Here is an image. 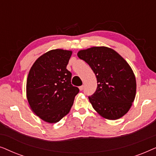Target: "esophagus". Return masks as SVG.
<instances>
[{"mask_svg":"<svg viewBox=\"0 0 156 156\" xmlns=\"http://www.w3.org/2000/svg\"><path fill=\"white\" fill-rule=\"evenodd\" d=\"M79 89H80V91H82L84 89V85H82V86L79 87Z\"/></svg>","mask_w":156,"mask_h":156,"instance_id":"1","label":"esophagus"}]
</instances>
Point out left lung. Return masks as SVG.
<instances>
[{
  "label": "left lung",
  "instance_id": "1",
  "mask_svg": "<svg viewBox=\"0 0 156 156\" xmlns=\"http://www.w3.org/2000/svg\"><path fill=\"white\" fill-rule=\"evenodd\" d=\"M77 55L90 66L97 76V90L89 97L94 109L108 120L124 116L136 92L135 75L127 62L106 47H92L79 51Z\"/></svg>",
  "mask_w": 156,
  "mask_h": 156
}]
</instances>
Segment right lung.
Returning a JSON list of instances; mask_svg holds the SVG:
<instances>
[{
	"instance_id": "add662e5",
	"label": "right lung",
	"mask_w": 156,
	"mask_h": 156,
	"mask_svg": "<svg viewBox=\"0 0 156 156\" xmlns=\"http://www.w3.org/2000/svg\"><path fill=\"white\" fill-rule=\"evenodd\" d=\"M72 52L56 49L41 55L30 69L27 99L31 109L46 122L61 120L69 112L80 91L71 84L67 65Z\"/></svg>"
}]
</instances>
